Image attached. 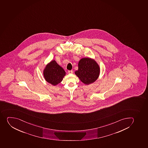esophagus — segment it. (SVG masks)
<instances>
[{"label": "esophagus", "instance_id": "1", "mask_svg": "<svg viewBox=\"0 0 148 148\" xmlns=\"http://www.w3.org/2000/svg\"><path fill=\"white\" fill-rule=\"evenodd\" d=\"M68 73L69 74L73 73V71H68Z\"/></svg>", "mask_w": 148, "mask_h": 148}]
</instances>
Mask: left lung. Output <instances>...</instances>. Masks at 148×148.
<instances>
[{
  "label": "left lung",
  "mask_w": 148,
  "mask_h": 148,
  "mask_svg": "<svg viewBox=\"0 0 148 148\" xmlns=\"http://www.w3.org/2000/svg\"><path fill=\"white\" fill-rule=\"evenodd\" d=\"M78 68L75 73L84 84H91L99 77L100 72L99 66L91 58L81 59L79 61Z\"/></svg>",
  "instance_id": "left-lung-1"
}]
</instances>
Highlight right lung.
Here are the masks:
<instances>
[{
    "instance_id": "add662e5",
    "label": "right lung",
    "mask_w": 148,
    "mask_h": 148,
    "mask_svg": "<svg viewBox=\"0 0 148 148\" xmlns=\"http://www.w3.org/2000/svg\"><path fill=\"white\" fill-rule=\"evenodd\" d=\"M43 74L47 82L55 86L62 82L66 73L55 60H53L46 66Z\"/></svg>"
}]
</instances>
